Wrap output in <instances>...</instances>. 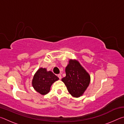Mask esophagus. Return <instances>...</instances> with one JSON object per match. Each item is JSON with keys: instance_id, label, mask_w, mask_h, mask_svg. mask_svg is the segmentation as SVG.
I'll use <instances>...</instances> for the list:
<instances>
[{"instance_id": "esophagus-1", "label": "esophagus", "mask_w": 124, "mask_h": 124, "mask_svg": "<svg viewBox=\"0 0 124 124\" xmlns=\"http://www.w3.org/2000/svg\"><path fill=\"white\" fill-rule=\"evenodd\" d=\"M57 77H58V78H59L60 79H61V78H62L61 75V74H58V75H57Z\"/></svg>"}]
</instances>
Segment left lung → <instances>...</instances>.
Returning <instances> with one entry per match:
<instances>
[{
  "mask_svg": "<svg viewBox=\"0 0 124 124\" xmlns=\"http://www.w3.org/2000/svg\"><path fill=\"white\" fill-rule=\"evenodd\" d=\"M66 76L62 81L73 97L81 96L90 82V77L80 64L75 60H70L66 68Z\"/></svg>",
  "mask_w": 124,
  "mask_h": 124,
  "instance_id": "obj_1",
  "label": "left lung"
}]
</instances>
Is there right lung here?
Instances as JSON below:
<instances>
[{
	"instance_id": "add662e5",
	"label": "right lung",
	"mask_w": 124,
	"mask_h": 124,
	"mask_svg": "<svg viewBox=\"0 0 124 124\" xmlns=\"http://www.w3.org/2000/svg\"><path fill=\"white\" fill-rule=\"evenodd\" d=\"M58 78L51 71L45 68L39 69L33 77L32 85L34 89L41 95H46L50 91V87Z\"/></svg>"
}]
</instances>
